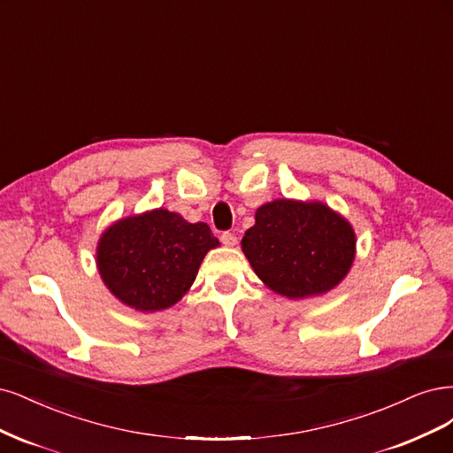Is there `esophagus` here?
I'll use <instances>...</instances> for the list:
<instances>
[{"label":"esophagus","mask_w":453,"mask_h":453,"mask_svg":"<svg viewBox=\"0 0 453 453\" xmlns=\"http://www.w3.org/2000/svg\"><path fill=\"white\" fill-rule=\"evenodd\" d=\"M220 239L226 246H235L237 244V235H235V233H231V231H224Z\"/></svg>","instance_id":"1"}]
</instances>
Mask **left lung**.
<instances>
[{
    "instance_id": "8db88e82",
    "label": "left lung",
    "mask_w": 453,
    "mask_h": 453,
    "mask_svg": "<svg viewBox=\"0 0 453 453\" xmlns=\"http://www.w3.org/2000/svg\"><path fill=\"white\" fill-rule=\"evenodd\" d=\"M242 252L273 291L289 299L326 294L352 267L354 229L322 203L276 199L259 207Z\"/></svg>"
}]
</instances>
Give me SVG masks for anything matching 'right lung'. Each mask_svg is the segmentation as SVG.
<instances>
[{
  "label": "right lung",
  "mask_w": 453,
  "mask_h": 453,
  "mask_svg": "<svg viewBox=\"0 0 453 453\" xmlns=\"http://www.w3.org/2000/svg\"><path fill=\"white\" fill-rule=\"evenodd\" d=\"M218 244L207 224L157 209L111 226L97 244V267L122 303L156 312L186 294L203 257Z\"/></svg>",
  "instance_id": "add662e5"
}]
</instances>
